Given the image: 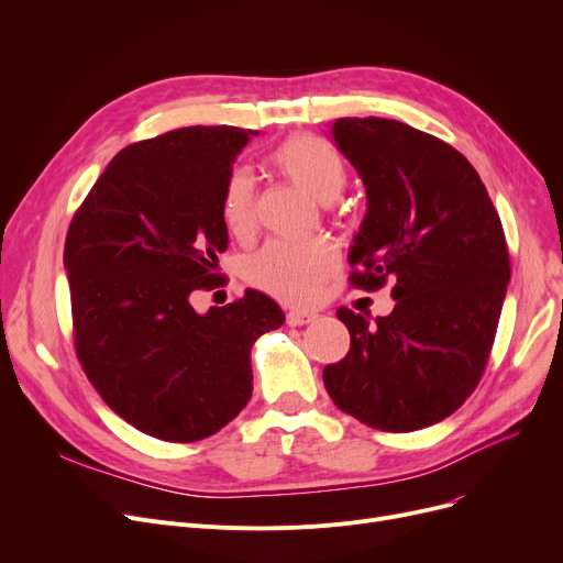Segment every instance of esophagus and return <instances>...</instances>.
Returning <instances> with one entry per match:
<instances>
[{
	"label": "esophagus",
	"instance_id": "obj_1",
	"mask_svg": "<svg viewBox=\"0 0 563 563\" xmlns=\"http://www.w3.org/2000/svg\"><path fill=\"white\" fill-rule=\"evenodd\" d=\"M314 319H317V312H310V310H289L287 312L289 327H306V323H310Z\"/></svg>",
	"mask_w": 563,
	"mask_h": 563
}]
</instances>
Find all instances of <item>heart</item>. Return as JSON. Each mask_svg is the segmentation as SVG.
Wrapping results in <instances>:
<instances>
[{"instance_id":"1","label":"heart","mask_w":563,"mask_h":563,"mask_svg":"<svg viewBox=\"0 0 563 563\" xmlns=\"http://www.w3.org/2000/svg\"><path fill=\"white\" fill-rule=\"evenodd\" d=\"M272 162L294 183L308 189L314 198L335 200L349 180L342 155L314 134H299L283 141L272 153ZM221 221L234 240H249L255 228V183L246 166H234L221 189ZM338 262L335 246L312 236V240H272L246 262V278L291 303L310 301L319 285Z\"/></svg>"}]
</instances>
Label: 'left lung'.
Segmentation results:
<instances>
[{"instance_id":"left-lung-1","label":"left lung","mask_w":563,"mask_h":563,"mask_svg":"<svg viewBox=\"0 0 563 563\" xmlns=\"http://www.w3.org/2000/svg\"><path fill=\"white\" fill-rule=\"evenodd\" d=\"M331 134L367 191L351 285L393 278L395 310L374 323L338 310L351 346L323 367V386L367 427L418 431L452 416L484 374L511 278L505 230L450 143L374 115L338 118Z\"/></svg>"}]
</instances>
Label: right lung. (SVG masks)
I'll list each match as a JSON object with an SVG mask.
<instances>
[{
  "mask_svg": "<svg viewBox=\"0 0 563 563\" xmlns=\"http://www.w3.org/2000/svg\"><path fill=\"white\" fill-rule=\"evenodd\" d=\"M255 130L183 128L118 153L66 236L77 358L104 404L134 429L196 442L240 416L253 393L251 349L283 327L257 289L205 314L228 249L221 189Z\"/></svg>",
  "mask_w": 563,
  "mask_h": 563,
  "instance_id": "obj_1",
  "label": "right lung"
}]
</instances>
